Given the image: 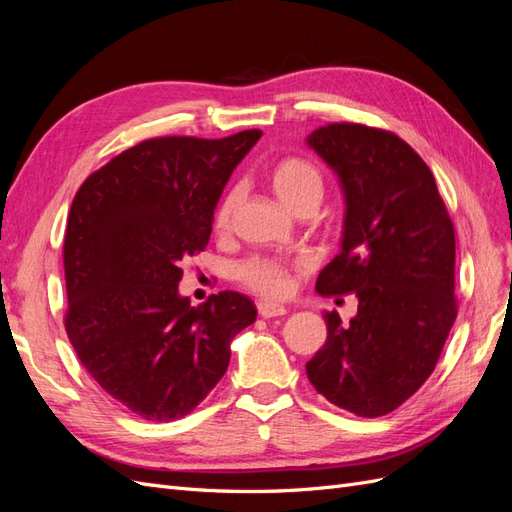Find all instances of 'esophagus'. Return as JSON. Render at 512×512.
<instances>
[{"instance_id": "esophagus-1", "label": "esophagus", "mask_w": 512, "mask_h": 512, "mask_svg": "<svg viewBox=\"0 0 512 512\" xmlns=\"http://www.w3.org/2000/svg\"><path fill=\"white\" fill-rule=\"evenodd\" d=\"M258 314L262 318H275V316H284L286 314V307L284 305H277V303H258Z\"/></svg>"}]
</instances>
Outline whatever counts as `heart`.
<instances>
[{"label":"heart","mask_w":512,"mask_h":512,"mask_svg":"<svg viewBox=\"0 0 512 512\" xmlns=\"http://www.w3.org/2000/svg\"><path fill=\"white\" fill-rule=\"evenodd\" d=\"M271 188L282 198V203L288 205L294 213L305 209H316L324 194V181L320 170L305 158L290 156L280 162H275L269 173ZM241 200V190L232 188L215 211V228L226 230L232 222V215L237 211ZM292 271L294 267L280 258H265L258 256L247 260L241 265L239 275L241 282L269 299H280L292 288Z\"/></svg>","instance_id":"obj_1"}]
</instances>
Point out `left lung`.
<instances>
[{"label":"left lung","mask_w":512,"mask_h":512,"mask_svg":"<svg viewBox=\"0 0 512 512\" xmlns=\"http://www.w3.org/2000/svg\"><path fill=\"white\" fill-rule=\"evenodd\" d=\"M307 143L346 196L342 252L316 290L359 297L350 324L324 314L327 342L307 378L339 408L384 416L431 376L457 318L455 226L429 166L397 134L339 121Z\"/></svg>","instance_id":"8db88e82"}]
</instances>
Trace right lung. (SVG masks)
<instances>
[{
  "label": "right lung",
  "instance_id": "add662e5",
  "mask_svg": "<svg viewBox=\"0 0 512 512\" xmlns=\"http://www.w3.org/2000/svg\"><path fill=\"white\" fill-rule=\"evenodd\" d=\"M260 136L147 138L91 173L72 200L64 327L87 374L145 421L190 414L226 374L232 337L256 320L241 292L192 307L177 286Z\"/></svg>",
  "mask_w": 512,
  "mask_h": 512
}]
</instances>
